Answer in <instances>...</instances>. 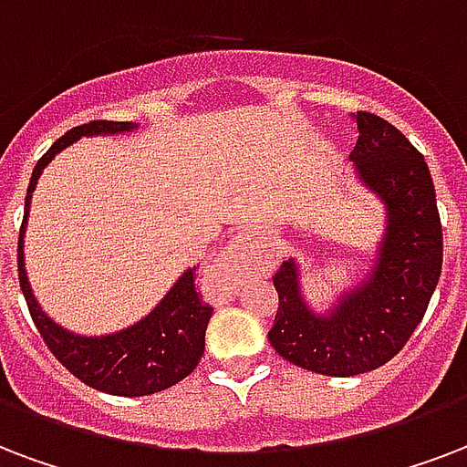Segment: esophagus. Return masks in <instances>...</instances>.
<instances>
[{
    "label": "esophagus",
    "instance_id": "obj_1",
    "mask_svg": "<svg viewBox=\"0 0 467 467\" xmlns=\"http://www.w3.org/2000/svg\"><path fill=\"white\" fill-rule=\"evenodd\" d=\"M254 254H257V242L252 233H237L230 240L220 257L215 259V265L210 266V272L215 274L220 281H225L230 286L240 284L242 279H247L252 269H254Z\"/></svg>",
    "mask_w": 467,
    "mask_h": 467
}]
</instances>
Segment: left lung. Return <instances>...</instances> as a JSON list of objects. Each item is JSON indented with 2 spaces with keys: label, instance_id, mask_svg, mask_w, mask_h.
I'll list each match as a JSON object with an SVG mask.
<instances>
[{
  "label": "left lung",
  "instance_id": "1",
  "mask_svg": "<svg viewBox=\"0 0 467 467\" xmlns=\"http://www.w3.org/2000/svg\"><path fill=\"white\" fill-rule=\"evenodd\" d=\"M352 119L360 137L350 161L387 218L372 266L328 311L306 301L296 259L274 274L279 308L269 343L284 360L328 377L362 375L389 362L421 323L443 265L436 191L423 156L382 117L358 112Z\"/></svg>",
  "mask_w": 467,
  "mask_h": 467
}]
</instances>
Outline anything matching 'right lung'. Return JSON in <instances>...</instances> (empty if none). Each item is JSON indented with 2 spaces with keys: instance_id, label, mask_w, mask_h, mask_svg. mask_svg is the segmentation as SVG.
I'll return each instance as SVG.
<instances>
[{
  "instance_id": "right-lung-1",
  "label": "right lung",
  "mask_w": 467,
  "mask_h": 467,
  "mask_svg": "<svg viewBox=\"0 0 467 467\" xmlns=\"http://www.w3.org/2000/svg\"><path fill=\"white\" fill-rule=\"evenodd\" d=\"M137 122H90L63 134V137L46 151L34 173L24 202V223L19 230V284L26 298L28 313L36 328L48 345V350L58 358L66 369L92 389L107 391L115 397H147L154 391L169 389L198 368L205 350V328L213 316V308L202 304L195 291L193 269L178 276L169 294L151 308L141 320L130 328L107 333V336H78L63 328L48 313L38 306L24 265V234H26L31 193L44 173V169L56 156L76 144L80 137H112L134 131Z\"/></svg>"
}]
</instances>
